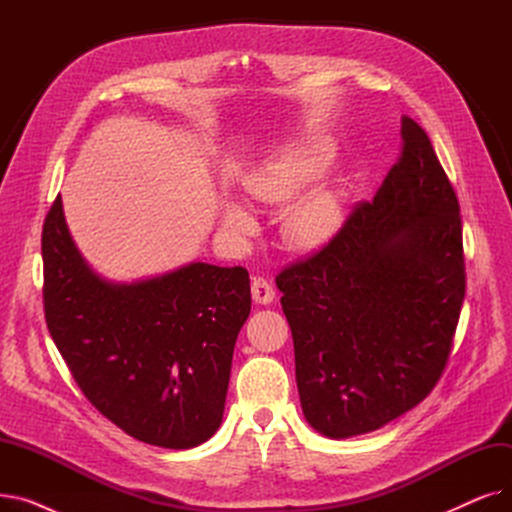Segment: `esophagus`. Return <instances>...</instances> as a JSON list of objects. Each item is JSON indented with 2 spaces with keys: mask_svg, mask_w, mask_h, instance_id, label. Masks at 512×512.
Wrapping results in <instances>:
<instances>
[{
  "mask_svg": "<svg viewBox=\"0 0 512 512\" xmlns=\"http://www.w3.org/2000/svg\"><path fill=\"white\" fill-rule=\"evenodd\" d=\"M251 294H253V301L259 303V305H270L274 301V297H276V292H274L270 280H265L261 276L253 278Z\"/></svg>",
  "mask_w": 512,
  "mask_h": 512,
  "instance_id": "34e87169",
  "label": "esophagus"
}]
</instances>
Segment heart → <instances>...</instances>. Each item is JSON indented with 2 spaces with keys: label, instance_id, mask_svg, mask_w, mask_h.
I'll return each mask as SVG.
<instances>
[{
  "label": "heart",
  "instance_id": "1",
  "mask_svg": "<svg viewBox=\"0 0 512 512\" xmlns=\"http://www.w3.org/2000/svg\"><path fill=\"white\" fill-rule=\"evenodd\" d=\"M330 159L332 145L326 141L290 145L247 176V193L265 205H284L324 174ZM342 201L340 188L324 186L294 203L282 222L286 245L294 251H313L326 245L342 224ZM224 224L240 234H249L255 226L251 213L238 203H226Z\"/></svg>",
  "mask_w": 512,
  "mask_h": 512
}]
</instances>
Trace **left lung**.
Listing matches in <instances>:
<instances>
[{
	"label": "left lung",
	"mask_w": 512,
	"mask_h": 512,
	"mask_svg": "<svg viewBox=\"0 0 512 512\" xmlns=\"http://www.w3.org/2000/svg\"><path fill=\"white\" fill-rule=\"evenodd\" d=\"M371 203L276 278L307 423L332 440L375 432L434 390L465 299L461 207L425 130Z\"/></svg>",
	"instance_id": "1"
}]
</instances>
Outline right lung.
I'll return each mask as SVG.
<instances>
[{
	"label": "right lung",
	"mask_w": 512,
	"mask_h": 512,
	"mask_svg": "<svg viewBox=\"0 0 512 512\" xmlns=\"http://www.w3.org/2000/svg\"><path fill=\"white\" fill-rule=\"evenodd\" d=\"M41 253L47 328L91 405L161 448H195L218 432L251 313L245 267L193 261L147 280H105L76 249L60 195Z\"/></svg>",
	"instance_id": "1"
}]
</instances>
